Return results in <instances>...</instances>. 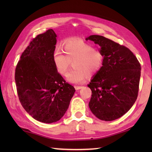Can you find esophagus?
<instances>
[{"instance_id": "1", "label": "esophagus", "mask_w": 152, "mask_h": 152, "mask_svg": "<svg viewBox=\"0 0 152 152\" xmlns=\"http://www.w3.org/2000/svg\"><path fill=\"white\" fill-rule=\"evenodd\" d=\"M83 88L82 86H74V88L76 89V90H79L80 89H82Z\"/></svg>"}]
</instances>
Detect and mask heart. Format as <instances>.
<instances>
[{"label": "heart", "mask_w": 152, "mask_h": 152, "mask_svg": "<svg viewBox=\"0 0 152 152\" xmlns=\"http://www.w3.org/2000/svg\"><path fill=\"white\" fill-rule=\"evenodd\" d=\"M64 49L59 45L53 52V62L57 72L64 75L73 62L74 69L66 74V80L72 83H80L88 76L98 73L103 65L104 56L101 50L81 38H70L64 41Z\"/></svg>", "instance_id": "1"}]
</instances>
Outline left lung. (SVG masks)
I'll use <instances>...</instances> for the list:
<instances>
[{"instance_id": "1", "label": "left lung", "mask_w": 152, "mask_h": 152, "mask_svg": "<svg viewBox=\"0 0 152 152\" xmlns=\"http://www.w3.org/2000/svg\"><path fill=\"white\" fill-rule=\"evenodd\" d=\"M86 40L99 44L104 56L101 69L88 84L92 91L89 108L101 120H115L126 114L136 101L140 64L129 48L108 38L91 35Z\"/></svg>"}]
</instances>
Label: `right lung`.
I'll return each instance as SVG.
<instances>
[{"label":"right lung","instance_id":"obj_1","mask_svg":"<svg viewBox=\"0 0 152 152\" xmlns=\"http://www.w3.org/2000/svg\"><path fill=\"white\" fill-rule=\"evenodd\" d=\"M57 34L53 29L33 38L15 68V81L23 107L34 119L51 124L63 117L75 92L53 62Z\"/></svg>","mask_w":152,"mask_h":152}]
</instances>
